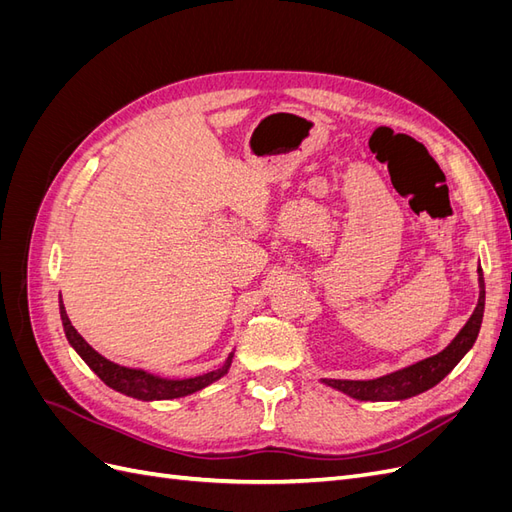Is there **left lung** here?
Wrapping results in <instances>:
<instances>
[{"instance_id":"obj_1","label":"left lung","mask_w":512,"mask_h":512,"mask_svg":"<svg viewBox=\"0 0 512 512\" xmlns=\"http://www.w3.org/2000/svg\"><path fill=\"white\" fill-rule=\"evenodd\" d=\"M478 284H480V297H478L474 314L466 322V327L457 333V337L442 352L376 380H322V382L361 401H399V399H408L423 391H429L431 386H436L440 380H444L448 374H451L453 367L463 359V356H466V352L476 342L480 322H483V312H485V280H483V269L480 267H478Z\"/></svg>"}]
</instances>
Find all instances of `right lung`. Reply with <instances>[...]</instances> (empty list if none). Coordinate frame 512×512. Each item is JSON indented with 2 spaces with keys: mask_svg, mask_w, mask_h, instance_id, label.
<instances>
[{
  "mask_svg": "<svg viewBox=\"0 0 512 512\" xmlns=\"http://www.w3.org/2000/svg\"><path fill=\"white\" fill-rule=\"evenodd\" d=\"M59 314H61V322H64V331H66L68 342L76 352L81 354V359L96 371V376L106 386H111V389L128 395V397H134V399L153 401V399H175V397L192 395L200 389H205V386H209L211 382L226 376L230 369V363H232V354H230L220 369L209 371V374L196 376V378H185V380L158 378L153 374H147V371H143V369L121 367L113 361L104 359L102 354H98L79 333H76V329L72 327V322L66 314V307L61 301H59Z\"/></svg>",
  "mask_w": 512,
  "mask_h": 512,
  "instance_id": "add662e5",
  "label": "right lung"
}]
</instances>
